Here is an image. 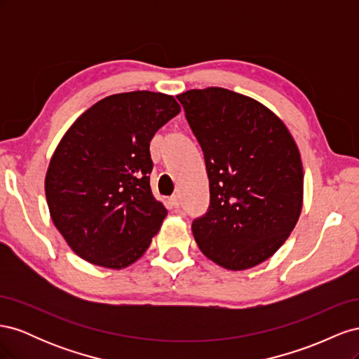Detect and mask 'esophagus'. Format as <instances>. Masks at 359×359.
Masks as SVG:
<instances>
[{
  "mask_svg": "<svg viewBox=\"0 0 359 359\" xmlns=\"http://www.w3.org/2000/svg\"><path fill=\"white\" fill-rule=\"evenodd\" d=\"M169 202H170L173 208H178V206H180V198L177 196V194H173V196L169 199Z\"/></svg>",
  "mask_w": 359,
  "mask_h": 359,
  "instance_id": "esophagus-1",
  "label": "esophagus"
}]
</instances>
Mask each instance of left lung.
I'll list each match as a JSON object with an SVG mask.
<instances>
[{
	"instance_id": "left-lung-1",
	"label": "left lung",
	"mask_w": 359,
	"mask_h": 359,
	"mask_svg": "<svg viewBox=\"0 0 359 359\" xmlns=\"http://www.w3.org/2000/svg\"><path fill=\"white\" fill-rule=\"evenodd\" d=\"M210 178V210L191 231L201 252L231 271L265 262L295 227L302 161L285 123L265 104L210 86L178 94Z\"/></svg>"
}]
</instances>
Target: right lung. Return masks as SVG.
Segmentation results:
<instances>
[{"label": "right lung", "mask_w": 359, "mask_h": 359, "mask_svg": "<svg viewBox=\"0 0 359 359\" xmlns=\"http://www.w3.org/2000/svg\"><path fill=\"white\" fill-rule=\"evenodd\" d=\"M180 112L173 95L114 94L61 137L46 172V201L53 224L86 262L123 269L147 252L168 214L151 191L149 142Z\"/></svg>", "instance_id": "right-lung-1"}]
</instances>
